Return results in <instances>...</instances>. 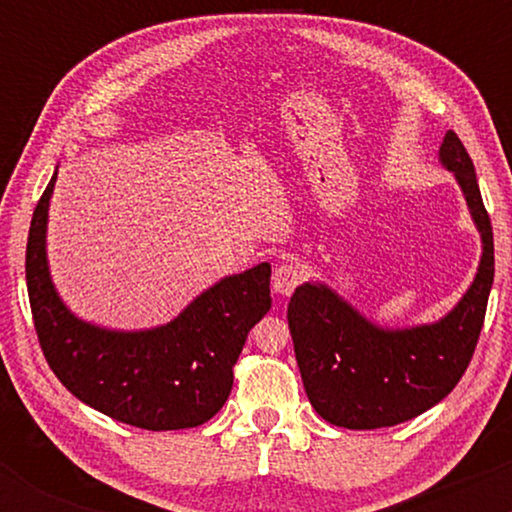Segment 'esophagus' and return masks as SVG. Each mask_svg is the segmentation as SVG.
<instances>
[{"label":"esophagus","instance_id":"obj_1","mask_svg":"<svg viewBox=\"0 0 512 512\" xmlns=\"http://www.w3.org/2000/svg\"><path fill=\"white\" fill-rule=\"evenodd\" d=\"M301 279H303V272L298 264H293V262L276 264V269L272 274V289L276 293H281V296H289V293H293V289L301 284Z\"/></svg>","mask_w":512,"mask_h":512}]
</instances>
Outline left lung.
Wrapping results in <instances>:
<instances>
[{
  "label": "left lung",
  "mask_w": 512,
  "mask_h": 512,
  "mask_svg": "<svg viewBox=\"0 0 512 512\" xmlns=\"http://www.w3.org/2000/svg\"><path fill=\"white\" fill-rule=\"evenodd\" d=\"M440 161L462 185L484 243L477 279L448 317L390 332L370 325L325 286L293 291L286 317L305 395L334 426L373 431L424 414L455 390L477 349L493 284L491 219L472 158L452 129Z\"/></svg>",
  "instance_id": "obj_1"
}]
</instances>
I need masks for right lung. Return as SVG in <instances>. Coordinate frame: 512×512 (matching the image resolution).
<instances>
[{
	"label": "right lung",
	"mask_w": 512,
	"mask_h": 512,
	"mask_svg": "<svg viewBox=\"0 0 512 512\" xmlns=\"http://www.w3.org/2000/svg\"><path fill=\"white\" fill-rule=\"evenodd\" d=\"M57 173L38 199L26 243V284L45 361L76 399L144 431L209 421L233 387L248 332L272 308L267 262L228 276L166 327L105 332L57 298L45 260V223Z\"/></svg>",
	"instance_id": "1"
}]
</instances>
